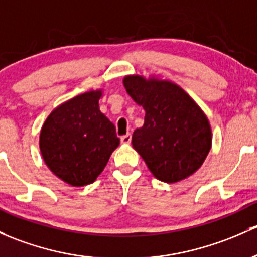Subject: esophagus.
Instances as JSON below:
<instances>
[{
	"label": "esophagus",
	"instance_id": "1",
	"mask_svg": "<svg viewBox=\"0 0 257 257\" xmlns=\"http://www.w3.org/2000/svg\"><path fill=\"white\" fill-rule=\"evenodd\" d=\"M120 142L123 143V144H129V143L132 142V136L129 133H126L125 136H123L120 138Z\"/></svg>",
	"mask_w": 257,
	"mask_h": 257
}]
</instances>
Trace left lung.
I'll list each match as a JSON object with an SVG mask.
<instances>
[{"instance_id": "8db88e82", "label": "left lung", "mask_w": 257, "mask_h": 257, "mask_svg": "<svg viewBox=\"0 0 257 257\" xmlns=\"http://www.w3.org/2000/svg\"><path fill=\"white\" fill-rule=\"evenodd\" d=\"M126 92L144 108V125L132 144L158 180L175 183L193 175L212 148L209 120L180 86L155 77L129 75Z\"/></svg>"}]
</instances>
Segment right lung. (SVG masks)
I'll return each mask as SVG.
<instances>
[{
  "instance_id": "obj_1",
  "label": "right lung",
  "mask_w": 257,
  "mask_h": 257,
  "mask_svg": "<svg viewBox=\"0 0 257 257\" xmlns=\"http://www.w3.org/2000/svg\"><path fill=\"white\" fill-rule=\"evenodd\" d=\"M102 90L88 91L56 107L40 131L39 148L55 176L75 187L90 185L119 145L115 126L99 110Z\"/></svg>"
}]
</instances>
